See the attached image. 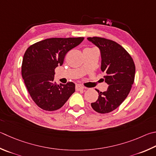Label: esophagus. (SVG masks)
Wrapping results in <instances>:
<instances>
[{
	"instance_id": "1",
	"label": "esophagus",
	"mask_w": 156,
	"mask_h": 156,
	"mask_svg": "<svg viewBox=\"0 0 156 156\" xmlns=\"http://www.w3.org/2000/svg\"><path fill=\"white\" fill-rule=\"evenodd\" d=\"M84 89V87L82 86V85H80V84H76V90H82Z\"/></svg>"
}]
</instances>
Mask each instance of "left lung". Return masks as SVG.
<instances>
[{
  "mask_svg": "<svg viewBox=\"0 0 156 156\" xmlns=\"http://www.w3.org/2000/svg\"><path fill=\"white\" fill-rule=\"evenodd\" d=\"M87 39L100 50L101 70L105 73L104 78L109 84L106 91L96 89L99 97L91 103V107L95 111L105 114L119 106L128 95L134 82L135 65L129 54L117 42L98 37Z\"/></svg>",
  "mask_w": 156,
  "mask_h": 156,
  "instance_id": "8db88e82",
  "label": "left lung"
}]
</instances>
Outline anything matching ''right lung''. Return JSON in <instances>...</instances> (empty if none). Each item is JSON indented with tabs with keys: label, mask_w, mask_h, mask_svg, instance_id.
I'll list each match as a JSON object with an SVG mask.
<instances>
[{
	"label": "right lung",
	"mask_w": 156,
	"mask_h": 156,
	"mask_svg": "<svg viewBox=\"0 0 156 156\" xmlns=\"http://www.w3.org/2000/svg\"><path fill=\"white\" fill-rule=\"evenodd\" d=\"M84 37L49 38L31 45L25 52L22 76L31 98L47 111L63 106L75 92V84L58 85L54 81L55 69L62 66L66 54L78 46Z\"/></svg>",
	"instance_id": "1"
}]
</instances>
